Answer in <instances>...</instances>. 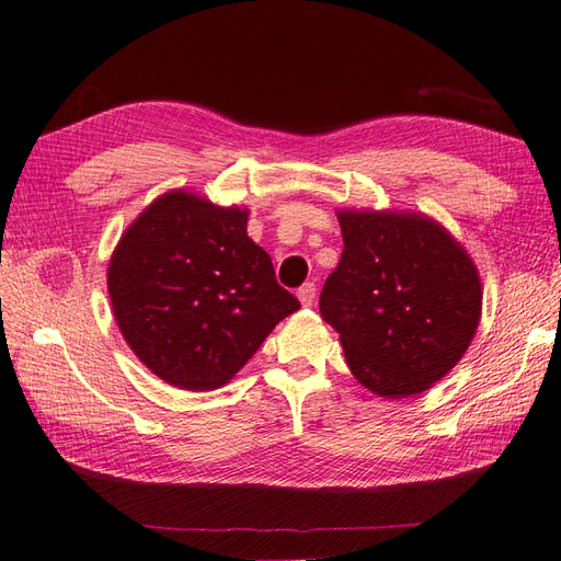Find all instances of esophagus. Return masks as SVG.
<instances>
[{"label":"esophagus","instance_id":"1","mask_svg":"<svg viewBox=\"0 0 561 561\" xmlns=\"http://www.w3.org/2000/svg\"><path fill=\"white\" fill-rule=\"evenodd\" d=\"M297 297H299L301 305H305V307H311L313 301H316V283L311 280V283H305V285H301L299 290H297Z\"/></svg>","mask_w":561,"mask_h":561}]
</instances>
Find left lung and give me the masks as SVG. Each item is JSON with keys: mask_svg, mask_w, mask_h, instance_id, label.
I'll return each instance as SVG.
<instances>
[{"mask_svg": "<svg viewBox=\"0 0 561 561\" xmlns=\"http://www.w3.org/2000/svg\"><path fill=\"white\" fill-rule=\"evenodd\" d=\"M342 260L321 293L356 380L387 399L430 389L456 366L481 316L477 266L422 215L340 211Z\"/></svg>", "mask_w": 561, "mask_h": 561, "instance_id": "8db88e82", "label": "left lung"}]
</instances>
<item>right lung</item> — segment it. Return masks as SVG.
<instances>
[{"label": "right lung", "instance_id": "1", "mask_svg": "<svg viewBox=\"0 0 561 561\" xmlns=\"http://www.w3.org/2000/svg\"><path fill=\"white\" fill-rule=\"evenodd\" d=\"M108 293L131 352L188 391L229 382L299 309L248 238V211L186 191L160 195L119 238Z\"/></svg>", "mask_w": 561, "mask_h": 561}]
</instances>
